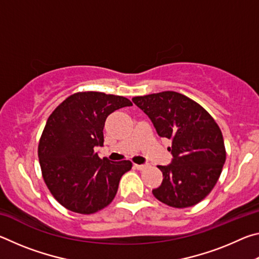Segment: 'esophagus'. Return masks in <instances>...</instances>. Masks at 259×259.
Masks as SVG:
<instances>
[{
  "instance_id": "1",
  "label": "esophagus",
  "mask_w": 259,
  "mask_h": 259,
  "mask_svg": "<svg viewBox=\"0 0 259 259\" xmlns=\"http://www.w3.org/2000/svg\"><path fill=\"white\" fill-rule=\"evenodd\" d=\"M135 168L138 170H144L145 168H147V164H135Z\"/></svg>"
}]
</instances>
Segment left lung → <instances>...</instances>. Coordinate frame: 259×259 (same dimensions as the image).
Masks as SVG:
<instances>
[{"mask_svg": "<svg viewBox=\"0 0 259 259\" xmlns=\"http://www.w3.org/2000/svg\"><path fill=\"white\" fill-rule=\"evenodd\" d=\"M160 137L171 140L172 160L157 165L163 181L155 198L174 208L199 203L216 185L225 163L222 131L211 115L194 100L175 91L134 97Z\"/></svg>", "mask_w": 259, "mask_h": 259, "instance_id": "8db88e82", "label": "left lung"}]
</instances>
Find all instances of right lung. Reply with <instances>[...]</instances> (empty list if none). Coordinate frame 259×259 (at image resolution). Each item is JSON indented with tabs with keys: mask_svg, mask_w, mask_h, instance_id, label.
<instances>
[{
	"mask_svg": "<svg viewBox=\"0 0 259 259\" xmlns=\"http://www.w3.org/2000/svg\"><path fill=\"white\" fill-rule=\"evenodd\" d=\"M133 106L125 97L77 93L52 112L38 144V160L48 188L71 211L90 214L112 202L121 177L133 163L102 160L96 146L104 145L103 129L116 109Z\"/></svg>",
	"mask_w": 259,
	"mask_h": 259,
	"instance_id": "1",
	"label": "right lung"
}]
</instances>
